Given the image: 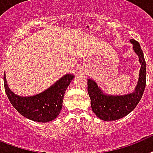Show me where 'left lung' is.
<instances>
[{"mask_svg": "<svg viewBox=\"0 0 153 153\" xmlns=\"http://www.w3.org/2000/svg\"><path fill=\"white\" fill-rule=\"evenodd\" d=\"M134 53L140 64L137 86L132 93L125 95H110L105 93L93 79H88V93L91 107L96 116L105 121H113L129 114L141 99L146 85V63L140 44L130 40Z\"/></svg>", "mask_w": 153, "mask_h": 153, "instance_id": "1", "label": "left lung"}]
</instances>
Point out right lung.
Segmentation results:
<instances>
[{"instance_id": "add662e5", "label": "right lung", "mask_w": 153, "mask_h": 153, "mask_svg": "<svg viewBox=\"0 0 153 153\" xmlns=\"http://www.w3.org/2000/svg\"><path fill=\"white\" fill-rule=\"evenodd\" d=\"M73 78V74H65L42 93L22 97L16 95L9 88L4 73V90L12 105L23 117L33 121L45 123L52 121L59 116L65 93Z\"/></svg>"}]
</instances>
